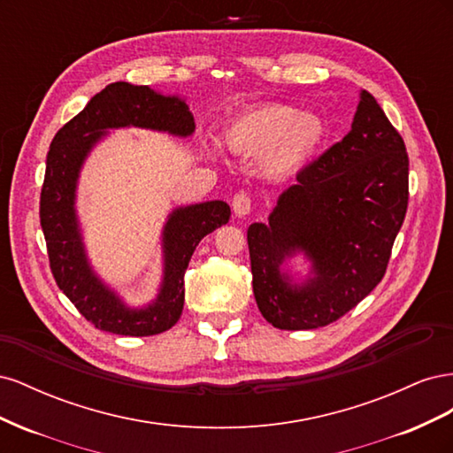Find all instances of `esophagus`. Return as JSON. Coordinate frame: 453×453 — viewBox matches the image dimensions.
<instances>
[{
    "mask_svg": "<svg viewBox=\"0 0 453 453\" xmlns=\"http://www.w3.org/2000/svg\"><path fill=\"white\" fill-rule=\"evenodd\" d=\"M232 211L238 217H243L251 211V196L245 193V190H240V193H236L234 198H232Z\"/></svg>",
    "mask_w": 453,
    "mask_h": 453,
    "instance_id": "obj_1",
    "label": "esophagus"
}]
</instances>
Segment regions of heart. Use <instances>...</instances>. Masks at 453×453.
Instances as JSON below:
<instances>
[{
  "label": "heart",
  "instance_id": "1",
  "mask_svg": "<svg viewBox=\"0 0 453 453\" xmlns=\"http://www.w3.org/2000/svg\"><path fill=\"white\" fill-rule=\"evenodd\" d=\"M326 125L313 113H300L287 104L245 109L228 122L225 143L240 155H260L270 177H289L303 170L326 142Z\"/></svg>",
  "mask_w": 453,
  "mask_h": 453
}]
</instances>
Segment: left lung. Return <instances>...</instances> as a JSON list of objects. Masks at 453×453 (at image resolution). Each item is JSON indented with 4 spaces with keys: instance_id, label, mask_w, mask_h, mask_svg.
I'll return each mask as SVG.
<instances>
[{
    "instance_id": "obj_1",
    "label": "left lung",
    "mask_w": 453,
    "mask_h": 453,
    "mask_svg": "<svg viewBox=\"0 0 453 453\" xmlns=\"http://www.w3.org/2000/svg\"><path fill=\"white\" fill-rule=\"evenodd\" d=\"M408 208V153L401 134L363 90L344 140L296 173L268 225L248 228L253 293L283 331L331 325L381 281ZM304 250L314 278L293 288L279 272Z\"/></svg>"
}]
</instances>
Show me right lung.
<instances>
[{"label":"right lung","instance_id":"obj_1","mask_svg":"<svg viewBox=\"0 0 453 453\" xmlns=\"http://www.w3.org/2000/svg\"><path fill=\"white\" fill-rule=\"evenodd\" d=\"M120 127L190 135L195 132V119L187 104L175 96H162L149 87H135L122 81L107 85L54 135L41 187L39 219L54 281L79 313L100 331L122 336H153L180 321L188 260L203 236L228 223L230 208L226 202L215 200L175 210L164 226L162 289L150 306L143 310L127 308L92 273L73 210L81 164L107 128Z\"/></svg>","mask_w":453,"mask_h":453}]
</instances>
